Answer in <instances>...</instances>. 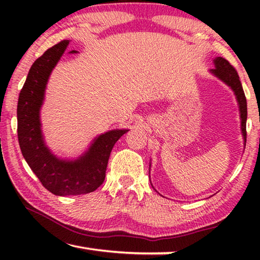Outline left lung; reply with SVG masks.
<instances>
[{
	"label": "left lung",
	"instance_id": "obj_1",
	"mask_svg": "<svg viewBox=\"0 0 260 260\" xmlns=\"http://www.w3.org/2000/svg\"><path fill=\"white\" fill-rule=\"evenodd\" d=\"M215 68L210 70V72L219 78L220 80L223 81L227 86L232 88L236 96L237 103L240 107V117H241V131L242 135L244 139V146L246 142V116H248V110H246V99L242 88V83L240 81V77L237 74L236 70L232 67L230 61L227 59L222 58V57H217L213 59Z\"/></svg>",
	"mask_w": 260,
	"mask_h": 260
}]
</instances>
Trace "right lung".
Instances as JSON below:
<instances>
[{
	"label": "right lung",
	"mask_w": 260,
	"mask_h": 260,
	"mask_svg": "<svg viewBox=\"0 0 260 260\" xmlns=\"http://www.w3.org/2000/svg\"><path fill=\"white\" fill-rule=\"evenodd\" d=\"M63 40L34 61L21 88L17 107L20 150L30 170L47 190L57 196L81 195L98 189L105 179L108 160L114 143L128 129H113L95 138L88 150L77 159L57 158L43 140L40 109L48 79L69 45ZM76 54V50L70 51Z\"/></svg>",
	"instance_id": "obj_1"
}]
</instances>
